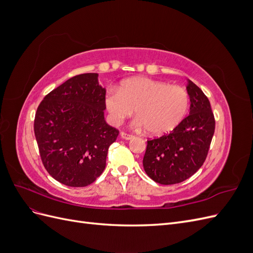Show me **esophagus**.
<instances>
[{
    "mask_svg": "<svg viewBox=\"0 0 253 253\" xmlns=\"http://www.w3.org/2000/svg\"><path fill=\"white\" fill-rule=\"evenodd\" d=\"M121 137L124 139H132V138H134V135H132V134H128V133H126V132H121Z\"/></svg>",
    "mask_w": 253,
    "mask_h": 253,
    "instance_id": "34e87169",
    "label": "esophagus"
}]
</instances>
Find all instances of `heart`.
Instances as JSON below:
<instances>
[{
	"label": "heart",
	"mask_w": 253,
	"mask_h": 253,
	"mask_svg": "<svg viewBox=\"0 0 253 253\" xmlns=\"http://www.w3.org/2000/svg\"><path fill=\"white\" fill-rule=\"evenodd\" d=\"M105 106L114 124H120L135 110L137 126L153 135L170 132L185 117L189 106L188 91L164 81L136 77L110 88Z\"/></svg>",
	"instance_id": "obj_1"
}]
</instances>
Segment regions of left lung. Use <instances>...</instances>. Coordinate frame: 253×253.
<instances>
[{"mask_svg": "<svg viewBox=\"0 0 253 253\" xmlns=\"http://www.w3.org/2000/svg\"><path fill=\"white\" fill-rule=\"evenodd\" d=\"M190 114L173 131L148 139L143 169L160 185H175L191 177L204 165L215 129L209 99L189 80Z\"/></svg>", "mask_w": 253, "mask_h": 253, "instance_id": "8db88e82", "label": "left lung"}]
</instances>
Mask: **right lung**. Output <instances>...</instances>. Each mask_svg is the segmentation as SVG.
I'll list each match as a JSON object with an SVG mask.
<instances>
[{"instance_id": "right-lung-1", "label": "right lung", "mask_w": 253, "mask_h": 253, "mask_svg": "<svg viewBox=\"0 0 253 253\" xmlns=\"http://www.w3.org/2000/svg\"><path fill=\"white\" fill-rule=\"evenodd\" d=\"M104 99L98 74L88 73L52 89L38 106L34 131L42 164L65 186L86 187L104 171L119 135L104 120Z\"/></svg>"}]
</instances>
